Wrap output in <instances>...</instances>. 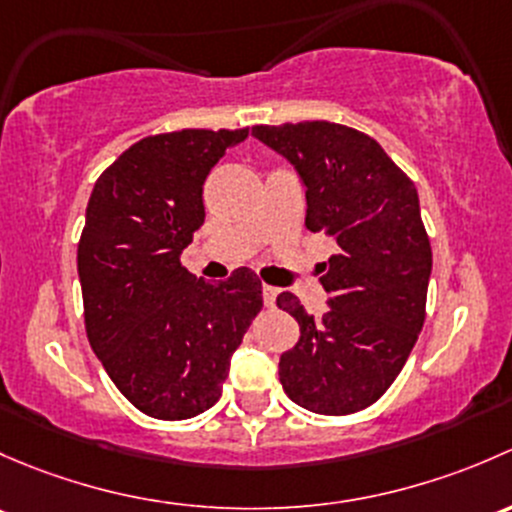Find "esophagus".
I'll use <instances>...</instances> for the list:
<instances>
[{
  "label": "esophagus",
  "mask_w": 512,
  "mask_h": 512,
  "mask_svg": "<svg viewBox=\"0 0 512 512\" xmlns=\"http://www.w3.org/2000/svg\"><path fill=\"white\" fill-rule=\"evenodd\" d=\"M263 303L266 305H273L276 303V295H278V288H273V286H266V283H263Z\"/></svg>",
  "instance_id": "esophagus-1"
}]
</instances>
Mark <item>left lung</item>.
Returning a JSON list of instances; mask_svg holds the SVG:
<instances>
[{"label": "left lung", "mask_w": 512, "mask_h": 512, "mask_svg": "<svg viewBox=\"0 0 512 512\" xmlns=\"http://www.w3.org/2000/svg\"><path fill=\"white\" fill-rule=\"evenodd\" d=\"M251 133L303 179L305 226L337 244L320 263L330 295L323 318L305 313L293 293L276 298L300 325L278 377L308 412L355 414L387 392L424 325L431 244L419 194L377 140L347 125L308 120Z\"/></svg>", "instance_id": "1"}]
</instances>
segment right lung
<instances>
[{
    "instance_id": "add662e5",
    "label": "right lung",
    "mask_w": 512,
    "mask_h": 512,
    "mask_svg": "<svg viewBox=\"0 0 512 512\" xmlns=\"http://www.w3.org/2000/svg\"><path fill=\"white\" fill-rule=\"evenodd\" d=\"M246 135L142 138L88 199L78 241L88 342L123 397L155 419H192L219 402L231 355L263 305L251 268L207 283L179 261L204 224V179Z\"/></svg>"
}]
</instances>
